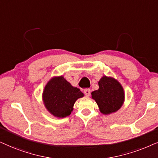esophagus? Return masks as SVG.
I'll list each match as a JSON object with an SVG mask.
<instances>
[{"mask_svg": "<svg viewBox=\"0 0 158 158\" xmlns=\"http://www.w3.org/2000/svg\"><path fill=\"white\" fill-rule=\"evenodd\" d=\"M84 93L85 94V95L87 97H89L90 95V94H91V90H90V89H85V91H84Z\"/></svg>", "mask_w": 158, "mask_h": 158, "instance_id": "34e87169", "label": "esophagus"}]
</instances>
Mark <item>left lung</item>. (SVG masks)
<instances>
[{
  "mask_svg": "<svg viewBox=\"0 0 158 158\" xmlns=\"http://www.w3.org/2000/svg\"><path fill=\"white\" fill-rule=\"evenodd\" d=\"M99 89L91 93L92 98L98 104L103 115L116 112L125 100V93L121 83L112 77L103 76L98 81Z\"/></svg>",
  "mask_w": 158,
  "mask_h": 158,
  "instance_id": "1",
  "label": "left lung"
}]
</instances>
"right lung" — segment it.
<instances>
[{
  "label": "right lung",
  "mask_w": 158,
  "mask_h": 158,
  "mask_svg": "<svg viewBox=\"0 0 158 158\" xmlns=\"http://www.w3.org/2000/svg\"><path fill=\"white\" fill-rule=\"evenodd\" d=\"M84 93L73 87L63 76L53 77L48 81L43 92V102L50 114L58 118L69 116L73 110V105Z\"/></svg>",
  "instance_id": "right-lung-1"
}]
</instances>
